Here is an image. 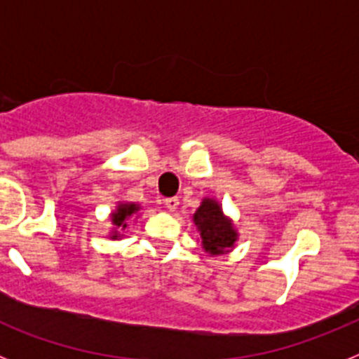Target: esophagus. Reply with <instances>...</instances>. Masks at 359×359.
Wrapping results in <instances>:
<instances>
[{"label": "esophagus", "mask_w": 359, "mask_h": 359, "mask_svg": "<svg viewBox=\"0 0 359 359\" xmlns=\"http://www.w3.org/2000/svg\"><path fill=\"white\" fill-rule=\"evenodd\" d=\"M177 205H180V199L177 198H169V199H165V207H167V210L174 212L177 208Z\"/></svg>", "instance_id": "obj_1"}]
</instances>
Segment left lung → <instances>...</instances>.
<instances>
[{"label": "left lung", "instance_id": "8db88e82", "mask_svg": "<svg viewBox=\"0 0 359 359\" xmlns=\"http://www.w3.org/2000/svg\"><path fill=\"white\" fill-rule=\"evenodd\" d=\"M201 237V246L208 255H223L231 252L239 239L233 221L224 215L223 207L214 198H203L201 205L192 215Z\"/></svg>", "mask_w": 359, "mask_h": 359}]
</instances>
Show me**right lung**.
<instances>
[{"mask_svg":"<svg viewBox=\"0 0 359 359\" xmlns=\"http://www.w3.org/2000/svg\"><path fill=\"white\" fill-rule=\"evenodd\" d=\"M140 210V205L136 203H128V201H118L116 208L111 212V223H113V230L109 233V239H120L122 231L128 228L129 219L135 217Z\"/></svg>","mask_w":359,"mask_h":359,"instance_id":"1","label":"right lung"}]
</instances>
